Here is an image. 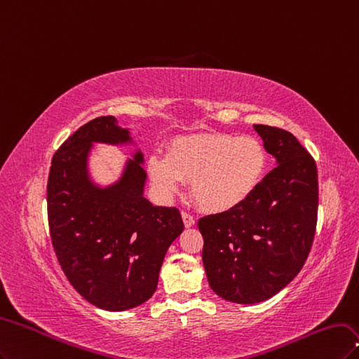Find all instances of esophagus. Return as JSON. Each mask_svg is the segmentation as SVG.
I'll return each instance as SVG.
<instances>
[{
  "instance_id": "obj_1",
  "label": "esophagus",
  "mask_w": 359,
  "mask_h": 359,
  "mask_svg": "<svg viewBox=\"0 0 359 359\" xmlns=\"http://www.w3.org/2000/svg\"><path fill=\"white\" fill-rule=\"evenodd\" d=\"M182 217H183V224H184V226H187V228H189V226H192L195 224L194 216L191 213H188V212H182Z\"/></svg>"
}]
</instances>
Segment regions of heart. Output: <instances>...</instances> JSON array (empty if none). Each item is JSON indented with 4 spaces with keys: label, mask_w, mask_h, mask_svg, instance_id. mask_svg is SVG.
Segmentation results:
<instances>
[{
    "label": "heart",
    "mask_w": 359,
    "mask_h": 359,
    "mask_svg": "<svg viewBox=\"0 0 359 359\" xmlns=\"http://www.w3.org/2000/svg\"><path fill=\"white\" fill-rule=\"evenodd\" d=\"M267 164V152L255 137L204 133L175 138L167 155L149 156L147 170L167 195L191 182L194 200L217 213L245 203L259 187Z\"/></svg>",
    "instance_id": "1"
}]
</instances>
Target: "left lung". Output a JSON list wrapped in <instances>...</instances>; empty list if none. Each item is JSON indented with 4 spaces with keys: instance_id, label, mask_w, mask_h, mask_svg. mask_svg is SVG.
<instances>
[{
    "instance_id": "left-lung-1",
    "label": "left lung",
    "mask_w": 359,
    "mask_h": 359,
    "mask_svg": "<svg viewBox=\"0 0 359 359\" xmlns=\"http://www.w3.org/2000/svg\"><path fill=\"white\" fill-rule=\"evenodd\" d=\"M253 128L279 165L245 203L198 221L209 285L237 304L259 303L282 291L303 269L318 224L313 156L286 130Z\"/></svg>"
}]
</instances>
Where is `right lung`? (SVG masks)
I'll return each mask as SVG.
<instances>
[{"label":"right lung","instance_id":"add662e5","mask_svg":"<svg viewBox=\"0 0 359 359\" xmlns=\"http://www.w3.org/2000/svg\"><path fill=\"white\" fill-rule=\"evenodd\" d=\"M126 140L128 131L113 116L95 118L56 150L48 179V221L57 262L80 295L111 311L133 309L154 295L167 249L183 231L179 209L156 207L143 196L142 154L109 189L88 180L90 144Z\"/></svg>","mask_w":359,"mask_h":359}]
</instances>
